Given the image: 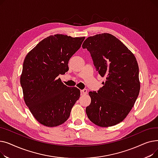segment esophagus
Instances as JSON below:
<instances>
[{"label":"esophagus","instance_id":"obj_1","mask_svg":"<svg viewBox=\"0 0 158 158\" xmlns=\"http://www.w3.org/2000/svg\"><path fill=\"white\" fill-rule=\"evenodd\" d=\"M81 94H82V95H86V94H87V89H82V90L81 91Z\"/></svg>","mask_w":158,"mask_h":158}]
</instances>
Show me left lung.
Returning <instances> with one entry per match:
<instances>
[{"mask_svg": "<svg viewBox=\"0 0 158 158\" xmlns=\"http://www.w3.org/2000/svg\"><path fill=\"white\" fill-rule=\"evenodd\" d=\"M92 57L99 75L106 77L98 92H89L91 103L86 113L100 127L122 122L139 95V67L135 55L121 41L109 33L89 36L82 45Z\"/></svg>", "mask_w": 158, "mask_h": 158, "instance_id": "8db88e82", "label": "left lung"}]
</instances>
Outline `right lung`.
Masks as SVG:
<instances>
[{
    "mask_svg": "<svg viewBox=\"0 0 158 158\" xmlns=\"http://www.w3.org/2000/svg\"><path fill=\"white\" fill-rule=\"evenodd\" d=\"M85 37L56 34L39 42L25 57L20 85L25 103L41 124L56 127L67 120L80 90L57 76L69 70V61Z\"/></svg>",
    "mask_w": 158,
    "mask_h": 158,
    "instance_id": "add662e5",
    "label": "right lung"
}]
</instances>
